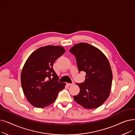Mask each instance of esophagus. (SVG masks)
Returning <instances> with one entry per match:
<instances>
[{
    "label": "esophagus",
    "mask_w": 135,
    "mask_h": 135,
    "mask_svg": "<svg viewBox=\"0 0 135 135\" xmlns=\"http://www.w3.org/2000/svg\"><path fill=\"white\" fill-rule=\"evenodd\" d=\"M68 86H72V85H74V83H67V84Z\"/></svg>",
    "instance_id": "1"
}]
</instances>
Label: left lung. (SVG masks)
Wrapping results in <instances>:
<instances>
[{
	"label": "left lung",
	"mask_w": 135,
	"mask_h": 135,
	"mask_svg": "<svg viewBox=\"0 0 135 135\" xmlns=\"http://www.w3.org/2000/svg\"><path fill=\"white\" fill-rule=\"evenodd\" d=\"M69 52L75 57L79 72L86 73L84 82L76 83L80 92L74 100L86 109L99 107L109 97L112 87L113 74L107 58L98 49L85 42L75 45Z\"/></svg>",
	"instance_id": "obj_1"
}]
</instances>
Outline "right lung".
Segmentation results:
<instances>
[{
	"label": "right lung",
	"mask_w": 135,
	"mask_h": 135,
	"mask_svg": "<svg viewBox=\"0 0 135 135\" xmlns=\"http://www.w3.org/2000/svg\"><path fill=\"white\" fill-rule=\"evenodd\" d=\"M65 52L60 46L41 47L28 58L21 75L23 93L31 104L44 108L56 100L66 84L59 82V78L53 69L55 61Z\"/></svg>",
	"instance_id": "right-lung-1"
}]
</instances>
